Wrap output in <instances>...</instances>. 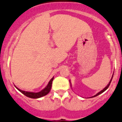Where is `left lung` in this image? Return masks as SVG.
Segmentation results:
<instances>
[{"instance_id": "8db88e82", "label": "left lung", "mask_w": 122, "mask_h": 122, "mask_svg": "<svg viewBox=\"0 0 122 122\" xmlns=\"http://www.w3.org/2000/svg\"><path fill=\"white\" fill-rule=\"evenodd\" d=\"M112 78H113V76H112ZM112 79H111V81H110V82H109V84H107V86H106V87H105V89H103L102 90V91H101L100 92H98V94H97L96 95H94V97H95L97 96V95H100V94H102V93H103V92H105V91H106V90L107 89V88H108V87H109V85H110V84H111V81H112Z\"/></svg>"}]
</instances>
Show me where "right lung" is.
Listing matches in <instances>:
<instances>
[{"label": "right lung", "instance_id": "obj_1", "mask_svg": "<svg viewBox=\"0 0 122 122\" xmlns=\"http://www.w3.org/2000/svg\"><path fill=\"white\" fill-rule=\"evenodd\" d=\"M53 78H52L50 80V81H49L48 85L46 87V88L44 89L43 90H42V91H41V92H39L35 93V92H25V91H22V90L19 89L17 88V89L19 90V91H20V92L22 93L24 95L28 97H30V98H40V97H43L44 96V95H47V94L50 92V89H51V84H52V81H53Z\"/></svg>", "mask_w": 122, "mask_h": 122}]
</instances>
